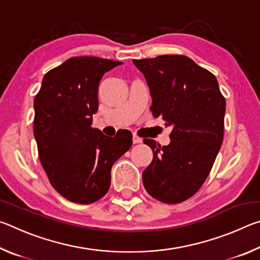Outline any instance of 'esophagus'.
Instances as JSON below:
<instances>
[{
  "label": "esophagus",
  "instance_id": "34e87169",
  "mask_svg": "<svg viewBox=\"0 0 260 260\" xmlns=\"http://www.w3.org/2000/svg\"><path fill=\"white\" fill-rule=\"evenodd\" d=\"M142 142V139L139 138L138 135H133V143L134 144H138V143H141Z\"/></svg>",
  "mask_w": 260,
  "mask_h": 260
}]
</instances>
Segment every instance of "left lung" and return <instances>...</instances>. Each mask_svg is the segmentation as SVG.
Listing matches in <instances>:
<instances>
[{"label": "left lung", "mask_w": 260, "mask_h": 260, "mask_svg": "<svg viewBox=\"0 0 260 260\" xmlns=\"http://www.w3.org/2000/svg\"><path fill=\"white\" fill-rule=\"evenodd\" d=\"M150 89L155 118L172 127L167 146L144 143L153 158L142 173L149 195L177 204L196 193L208 178L223 138L226 101L208 70L182 55L133 59Z\"/></svg>", "instance_id": "1"}]
</instances>
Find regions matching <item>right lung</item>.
I'll list each match as a JSON object with an SVG mask.
<instances>
[{
  "instance_id": "1",
  "label": "right lung",
  "mask_w": 260,
  "mask_h": 260,
  "mask_svg": "<svg viewBox=\"0 0 260 260\" xmlns=\"http://www.w3.org/2000/svg\"><path fill=\"white\" fill-rule=\"evenodd\" d=\"M121 61L72 57L43 77L34 99V138L51 186L65 199L90 204L108 192L111 169L131 148L132 133L113 138L91 127L99 109V85Z\"/></svg>"
}]
</instances>
